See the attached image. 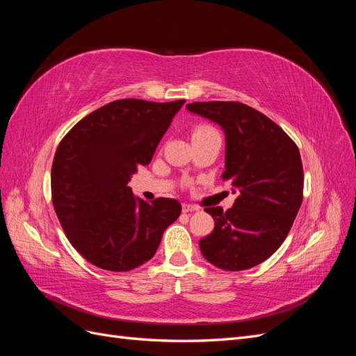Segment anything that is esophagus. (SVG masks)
I'll use <instances>...</instances> for the list:
<instances>
[{
  "mask_svg": "<svg viewBox=\"0 0 356 356\" xmlns=\"http://www.w3.org/2000/svg\"><path fill=\"white\" fill-rule=\"evenodd\" d=\"M199 208L197 207H195V204H190V203H184L182 204V212H195V211H197Z\"/></svg>",
  "mask_w": 356,
  "mask_h": 356,
  "instance_id": "esophagus-1",
  "label": "esophagus"
}]
</instances>
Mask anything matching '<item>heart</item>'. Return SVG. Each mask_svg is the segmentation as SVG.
Masks as SVG:
<instances>
[{
	"mask_svg": "<svg viewBox=\"0 0 356 356\" xmlns=\"http://www.w3.org/2000/svg\"><path fill=\"white\" fill-rule=\"evenodd\" d=\"M209 131H212V129H209V127H197L195 134H197V132H209Z\"/></svg>",
	"mask_w": 356,
	"mask_h": 356,
	"instance_id": "obj_1",
	"label": "heart"
}]
</instances>
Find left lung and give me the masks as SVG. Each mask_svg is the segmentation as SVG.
<instances>
[{
    "label": "left lung",
    "instance_id": "obj_1",
    "mask_svg": "<svg viewBox=\"0 0 356 356\" xmlns=\"http://www.w3.org/2000/svg\"><path fill=\"white\" fill-rule=\"evenodd\" d=\"M186 108L222 129V179L239 191L230 209H204L215 227L199 242L200 251L222 270H246L282 245L297 217L305 182L300 152L281 127L245 104L195 102Z\"/></svg>",
    "mask_w": 356,
    "mask_h": 356
}]
</instances>
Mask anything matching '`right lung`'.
<instances>
[{"label": "right lung", "instance_id": "right-lung-1", "mask_svg": "<svg viewBox=\"0 0 356 356\" xmlns=\"http://www.w3.org/2000/svg\"><path fill=\"white\" fill-rule=\"evenodd\" d=\"M120 99L86 115L62 139L51 166V200L68 241L86 260L127 272L153 258L181 213L175 199L148 203L127 186L148 165L184 105Z\"/></svg>", "mask_w": 356, "mask_h": 356}]
</instances>
